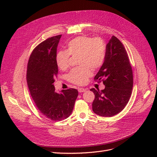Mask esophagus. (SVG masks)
<instances>
[{
    "label": "esophagus",
    "mask_w": 157,
    "mask_h": 157,
    "mask_svg": "<svg viewBox=\"0 0 157 157\" xmlns=\"http://www.w3.org/2000/svg\"><path fill=\"white\" fill-rule=\"evenodd\" d=\"M78 92H80V93L84 92L86 91V89L82 88H78Z\"/></svg>",
    "instance_id": "obj_1"
}]
</instances>
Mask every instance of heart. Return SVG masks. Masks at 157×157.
<instances>
[{
	"label": "heart",
	"instance_id": "obj_1",
	"mask_svg": "<svg viewBox=\"0 0 157 157\" xmlns=\"http://www.w3.org/2000/svg\"><path fill=\"white\" fill-rule=\"evenodd\" d=\"M106 45L100 38L79 36L70 40L66 50H61L56 55V63L62 71L69 67L70 56H78V64L68 75L69 81L77 85L86 84L92 75V70L101 67L105 58Z\"/></svg>",
	"mask_w": 157,
	"mask_h": 157
}]
</instances>
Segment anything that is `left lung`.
Wrapping results in <instances>:
<instances>
[{
  "label": "left lung",
  "mask_w": 157,
  "mask_h": 157,
  "mask_svg": "<svg viewBox=\"0 0 157 157\" xmlns=\"http://www.w3.org/2000/svg\"><path fill=\"white\" fill-rule=\"evenodd\" d=\"M94 80L102 81L105 88L100 91L90 89L95 95L93 111L105 117H113L122 111L131 96L133 73L126 49L115 36L106 46L105 61Z\"/></svg>",
  "instance_id": "8db88e82"
}]
</instances>
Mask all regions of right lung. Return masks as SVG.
Returning <instances> with one entry per match:
<instances>
[{"instance_id": "add662e5", "label": "right lung", "mask_w": 157, "mask_h": 157, "mask_svg": "<svg viewBox=\"0 0 157 157\" xmlns=\"http://www.w3.org/2000/svg\"><path fill=\"white\" fill-rule=\"evenodd\" d=\"M61 35L48 38L33 50L27 69V82L36 108L46 118L60 121L70 116L78 96L77 89L57 92L53 83L58 73L57 47Z\"/></svg>"}]
</instances>
